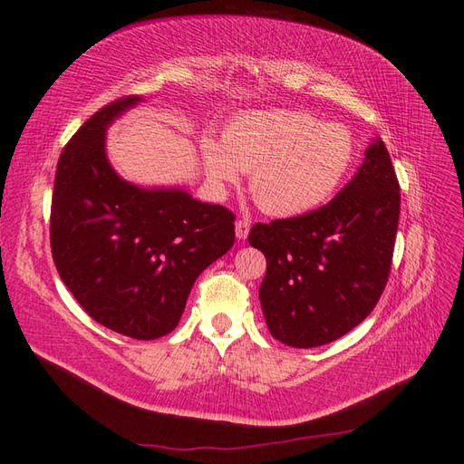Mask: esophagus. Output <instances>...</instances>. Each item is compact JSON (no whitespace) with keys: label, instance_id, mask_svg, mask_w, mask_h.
<instances>
[{"label":"esophagus","instance_id":"1","mask_svg":"<svg viewBox=\"0 0 464 464\" xmlns=\"http://www.w3.org/2000/svg\"><path fill=\"white\" fill-rule=\"evenodd\" d=\"M247 234H249V220L237 218V220H236V236L240 237V240H246Z\"/></svg>","mask_w":464,"mask_h":464}]
</instances>
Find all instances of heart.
<instances>
[{
  "instance_id": "heart-1",
  "label": "heart",
  "mask_w": 464,
  "mask_h": 464,
  "mask_svg": "<svg viewBox=\"0 0 464 464\" xmlns=\"http://www.w3.org/2000/svg\"><path fill=\"white\" fill-rule=\"evenodd\" d=\"M353 159V135L344 125L319 121L304 110L254 111L228 125L224 145L203 141L210 181L234 186L240 170L251 174V198L273 217H298L325 203Z\"/></svg>"
}]
</instances>
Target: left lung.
Masks as SVG:
<instances>
[{
	"label": "left lung",
	"mask_w": 464,
	"mask_h": 464,
	"mask_svg": "<svg viewBox=\"0 0 464 464\" xmlns=\"http://www.w3.org/2000/svg\"><path fill=\"white\" fill-rule=\"evenodd\" d=\"M399 213L395 168L375 141L327 205L251 227L247 240L266 257L259 300L276 341L321 346L372 314L389 280Z\"/></svg>",
	"instance_id": "left-lung-1"
}]
</instances>
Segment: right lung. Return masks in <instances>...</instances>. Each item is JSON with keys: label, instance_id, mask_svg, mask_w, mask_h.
<instances>
[{"label": "right lung", "instance_id": "obj_1", "mask_svg": "<svg viewBox=\"0 0 464 464\" xmlns=\"http://www.w3.org/2000/svg\"><path fill=\"white\" fill-rule=\"evenodd\" d=\"M139 101L108 102L63 147L50 246L63 285L96 323L152 341L176 329L195 278L234 246L236 215L181 189H141L111 170L106 125Z\"/></svg>", "mask_w": 464, "mask_h": 464}]
</instances>
